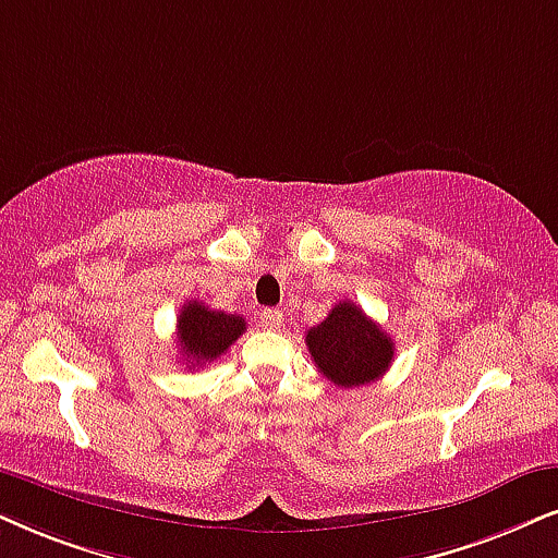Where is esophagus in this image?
Wrapping results in <instances>:
<instances>
[{
	"instance_id": "esophagus-1",
	"label": "esophagus",
	"mask_w": 558,
	"mask_h": 558,
	"mask_svg": "<svg viewBox=\"0 0 558 558\" xmlns=\"http://www.w3.org/2000/svg\"><path fill=\"white\" fill-rule=\"evenodd\" d=\"M259 324H263L265 329H280L283 327V312H280V308H263V312H259Z\"/></svg>"
}]
</instances>
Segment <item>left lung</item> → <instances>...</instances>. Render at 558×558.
Wrapping results in <instances>:
<instances>
[{"instance_id":"1","label":"left lung","mask_w":558,"mask_h":558,"mask_svg":"<svg viewBox=\"0 0 558 558\" xmlns=\"http://www.w3.org/2000/svg\"><path fill=\"white\" fill-rule=\"evenodd\" d=\"M306 348L322 376L342 389L373 384L393 361L391 337L352 301H340L306 331Z\"/></svg>"}]
</instances>
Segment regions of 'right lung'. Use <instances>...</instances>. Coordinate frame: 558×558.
<instances>
[{
    "label": "right lung",
    "instance_id": "obj_1",
    "mask_svg": "<svg viewBox=\"0 0 558 558\" xmlns=\"http://www.w3.org/2000/svg\"><path fill=\"white\" fill-rule=\"evenodd\" d=\"M246 322L236 314L210 312L206 303L187 301L178 316V342L190 368L216 361L244 335Z\"/></svg>",
    "mask_w": 558,
    "mask_h": 558
}]
</instances>
